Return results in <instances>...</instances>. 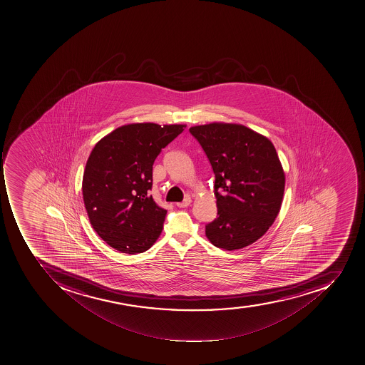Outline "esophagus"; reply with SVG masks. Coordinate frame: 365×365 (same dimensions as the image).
Returning a JSON list of instances; mask_svg holds the SVG:
<instances>
[{"label": "esophagus", "mask_w": 365, "mask_h": 365, "mask_svg": "<svg viewBox=\"0 0 365 365\" xmlns=\"http://www.w3.org/2000/svg\"><path fill=\"white\" fill-rule=\"evenodd\" d=\"M191 202V198L190 197H187V198L184 199L183 202H178L176 204V206L180 208H185L187 207V206L190 205Z\"/></svg>", "instance_id": "1"}]
</instances>
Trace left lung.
<instances>
[{
	"label": "left lung",
	"instance_id": "left-lung-1",
	"mask_svg": "<svg viewBox=\"0 0 365 365\" xmlns=\"http://www.w3.org/2000/svg\"><path fill=\"white\" fill-rule=\"evenodd\" d=\"M213 169L217 217L205 226L214 247L237 250L259 240L274 222L284 174L274 146L240 124L190 128Z\"/></svg>",
	"mask_w": 365,
	"mask_h": 365
}]
</instances>
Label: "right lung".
Here are the masks:
<instances>
[{
  "mask_svg": "<svg viewBox=\"0 0 365 365\" xmlns=\"http://www.w3.org/2000/svg\"><path fill=\"white\" fill-rule=\"evenodd\" d=\"M184 128L128 124L91 152L83 176L85 208L98 235L120 252H145L163 232L167 211L150 195L153 163Z\"/></svg>",
  "mask_w": 365,
  "mask_h": 365,
  "instance_id": "obj_1",
  "label": "right lung"
}]
</instances>
